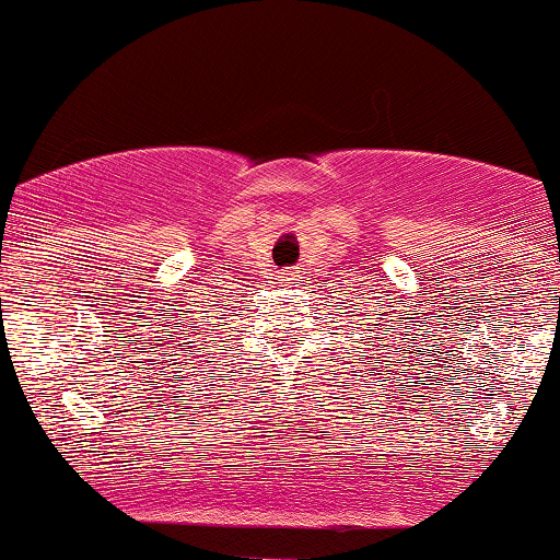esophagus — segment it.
I'll return each mask as SVG.
<instances>
[{"label": "esophagus", "mask_w": 560, "mask_h": 560, "mask_svg": "<svg viewBox=\"0 0 560 560\" xmlns=\"http://www.w3.org/2000/svg\"><path fill=\"white\" fill-rule=\"evenodd\" d=\"M285 278H288V280H299V275H295V272H285Z\"/></svg>", "instance_id": "obj_1"}]
</instances>
